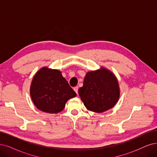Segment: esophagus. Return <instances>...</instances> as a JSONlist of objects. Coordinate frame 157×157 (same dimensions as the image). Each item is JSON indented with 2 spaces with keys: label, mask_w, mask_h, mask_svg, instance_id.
<instances>
[{
  "label": "esophagus",
  "mask_w": 157,
  "mask_h": 157,
  "mask_svg": "<svg viewBox=\"0 0 157 157\" xmlns=\"http://www.w3.org/2000/svg\"><path fill=\"white\" fill-rule=\"evenodd\" d=\"M74 90L76 92V94H78V86H75V87H74Z\"/></svg>",
  "instance_id": "obj_1"
}]
</instances>
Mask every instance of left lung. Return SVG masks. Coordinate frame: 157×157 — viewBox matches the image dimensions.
I'll use <instances>...</instances> for the list:
<instances>
[{
	"instance_id": "left-lung-1",
	"label": "left lung",
	"mask_w": 157,
	"mask_h": 157,
	"mask_svg": "<svg viewBox=\"0 0 157 157\" xmlns=\"http://www.w3.org/2000/svg\"><path fill=\"white\" fill-rule=\"evenodd\" d=\"M78 93L86 109L100 113L115 105L120 98V88L114 74L101 67L86 73Z\"/></svg>"
}]
</instances>
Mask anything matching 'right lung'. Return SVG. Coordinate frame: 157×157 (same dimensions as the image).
<instances>
[{
    "instance_id": "1",
    "label": "right lung",
    "mask_w": 157,
    "mask_h": 157,
    "mask_svg": "<svg viewBox=\"0 0 157 157\" xmlns=\"http://www.w3.org/2000/svg\"><path fill=\"white\" fill-rule=\"evenodd\" d=\"M30 96L40 111L57 113L63 111L69 99L76 96V93L59 71L43 67L34 75Z\"/></svg>"
}]
</instances>
